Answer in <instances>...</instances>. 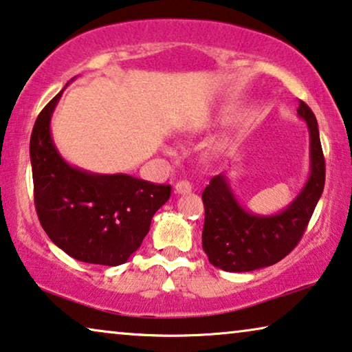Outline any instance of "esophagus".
Segmentation results:
<instances>
[{
  "label": "esophagus",
  "mask_w": 352,
  "mask_h": 352,
  "mask_svg": "<svg viewBox=\"0 0 352 352\" xmlns=\"http://www.w3.org/2000/svg\"><path fill=\"white\" fill-rule=\"evenodd\" d=\"M175 192H176V193H190V192H192L190 182L179 181V182H177V184L175 186Z\"/></svg>",
  "instance_id": "esophagus-1"
}]
</instances>
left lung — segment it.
Here are the masks:
<instances>
[{"mask_svg":"<svg viewBox=\"0 0 352 352\" xmlns=\"http://www.w3.org/2000/svg\"><path fill=\"white\" fill-rule=\"evenodd\" d=\"M309 133V176L289 205L274 214H256L233 193L226 173L203 190V249L210 263L223 272H252L276 263L297 246L324 190L325 162L318 120L303 101L297 109Z\"/></svg>","mask_w":352,"mask_h":352,"instance_id":"left-lung-1","label":"left lung"}]
</instances>
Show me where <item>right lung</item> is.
Here are the masks:
<instances>
[{
  "label": "right lung",
  "mask_w": 352,
  "mask_h": 352,
  "mask_svg": "<svg viewBox=\"0 0 352 352\" xmlns=\"http://www.w3.org/2000/svg\"><path fill=\"white\" fill-rule=\"evenodd\" d=\"M63 90L41 111L30 140L39 222L55 246L76 261L117 267L138 251L171 187L124 173L100 175L69 165L50 133Z\"/></svg>",
  "instance_id": "add662e5"
}]
</instances>
